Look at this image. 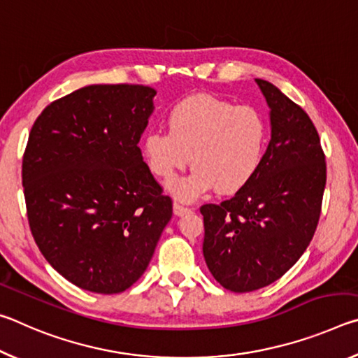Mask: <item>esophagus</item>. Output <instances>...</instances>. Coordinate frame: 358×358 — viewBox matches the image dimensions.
I'll return each mask as SVG.
<instances>
[{
  "label": "esophagus",
  "mask_w": 358,
  "mask_h": 358,
  "mask_svg": "<svg viewBox=\"0 0 358 358\" xmlns=\"http://www.w3.org/2000/svg\"><path fill=\"white\" fill-rule=\"evenodd\" d=\"M191 208H187V207H183V205H180V203H173V213L177 215V216H185V215H187V213H191Z\"/></svg>",
  "instance_id": "1"
}]
</instances>
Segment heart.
<instances>
[{
    "label": "heart",
    "instance_id": "heart-1",
    "mask_svg": "<svg viewBox=\"0 0 358 358\" xmlns=\"http://www.w3.org/2000/svg\"><path fill=\"white\" fill-rule=\"evenodd\" d=\"M167 124L169 132L145 134L142 153L161 180H170L192 161L189 176L167 183L181 202H196L213 189L222 196L237 194L262 167L268 126L257 108L194 94L171 108Z\"/></svg>",
    "mask_w": 358,
    "mask_h": 358
}]
</instances>
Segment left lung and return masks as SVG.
<instances>
[{
	"mask_svg": "<svg viewBox=\"0 0 358 358\" xmlns=\"http://www.w3.org/2000/svg\"><path fill=\"white\" fill-rule=\"evenodd\" d=\"M270 107L271 138L245 189L220 205H202L203 257L215 280L251 292L286 273L316 232L327 167L306 112L273 83L256 78Z\"/></svg>",
	"mask_w": 358,
	"mask_h": 358,
	"instance_id": "8db88e82",
	"label": "left lung"
}]
</instances>
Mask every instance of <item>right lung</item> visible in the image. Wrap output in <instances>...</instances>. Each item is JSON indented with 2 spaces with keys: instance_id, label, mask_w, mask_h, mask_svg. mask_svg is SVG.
<instances>
[{
  "instance_id": "obj_1",
  "label": "right lung",
  "mask_w": 358,
  "mask_h": 358,
  "mask_svg": "<svg viewBox=\"0 0 358 358\" xmlns=\"http://www.w3.org/2000/svg\"><path fill=\"white\" fill-rule=\"evenodd\" d=\"M155 96L143 85H88L47 106L29 132V229L47 262L90 292L131 287L172 217L137 147Z\"/></svg>"
}]
</instances>
